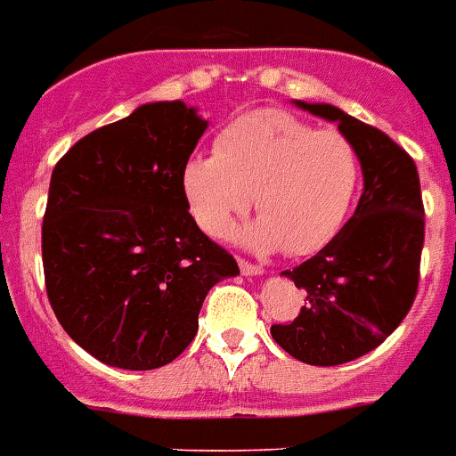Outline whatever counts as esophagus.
Segmentation results:
<instances>
[{
	"instance_id": "obj_1",
	"label": "esophagus",
	"mask_w": 456,
	"mask_h": 456,
	"mask_svg": "<svg viewBox=\"0 0 456 456\" xmlns=\"http://www.w3.org/2000/svg\"><path fill=\"white\" fill-rule=\"evenodd\" d=\"M240 271H242V275H254V278H256V275H264V268H261V265H254L249 264V261H242V258H240Z\"/></svg>"
}]
</instances>
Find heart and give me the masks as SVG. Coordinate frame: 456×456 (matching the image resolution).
Listing matches in <instances>:
<instances>
[{
    "label": "heart",
    "mask_w": 456,
    "mask_h": 456,
    "mask_svg": "<svg viewBox=\"0 0 456 456\" xmlns=\"http://www.w3.org/2000/svg\"><path fill=\"white\" fill-rule=\"evenodd\" d=\"M181 181L192 216L211 238H228L254 200L261 218L242 242L308 256L344 228L360 162L341 131H315L285 110H254L218 134L214 155L188 159Z\"/></svg>",
    "instance_id": "b5f03b06"
}]
</instances>
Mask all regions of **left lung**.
I'll return each mask as SVG.
<instances>
[{
	"instance_id": "8db88e82",
	"label": "left lung",
	"mask_w": 456,
	"mask_h": 456,
	"mask_svg": "<svg viewBox=\"0 0 456 456\" xmlns=\"http://www.w3.org/2000/svg\"><path fill=\"white\" fill-rule=\"evenodd\" d=\"M337 122L358 152L362 195L330 245L282 275L305 291V305L271 334L291 358L331 367L374 351L412 308L424 247V205L414 159L384 131L337 105L291 101Z\"/></svg>"
}]
</instances>
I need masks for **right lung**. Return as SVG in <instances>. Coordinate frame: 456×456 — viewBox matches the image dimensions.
Returning <instances> with one entry per match:
<instances>
[{
  "instance_id": "add662e5",
  "label": "right lung",
  "mask_w": 456,
  "mask_h": 456,
  "mask_svg": "<svg viewBox=\"0 0 456 456\" xmlns=\"http://www.w3.org/2000/svg\"><path fill=\"white\" fill-rule=\"evenodd\" d=\"M207 126L183 101L138 105L53 167L42 225L46 294L72 341L105 365H169L198 334L211 287L240 275L198 228L181 181Z\"/></svg>"
}]
</instances>
